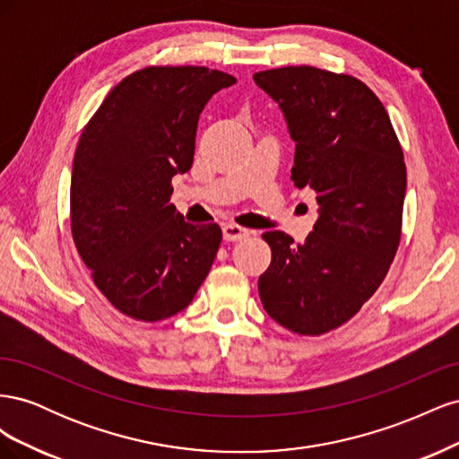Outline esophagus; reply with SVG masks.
Masks as SVG:
<instances>
[{
	"label": "esophagus",
	"mask_w": 459,
	"mask_h": 459,
	"mask_svg": "<svg viewBox=\"0 0 459 459\" xmlns=\"http://www.w3.org/2000/svg\"><path fill=\"white\" fill-rule=\"evenodd\" d=\"M221 231H224V239L226 241H239V239L248 238V233H251L247 228H241L238 224H224Z\"/></svg>",
	"instance_id": "obj_1"
}]
</instances>
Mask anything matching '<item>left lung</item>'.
Returning <instances> with one entry per match:
<instances>
[{"label": "left lung", "instance_id": "8db88e82", "mask_svg": "<svg viewBox=\"0 0 459 459\" xmlns=\"http://www.w3.org/2000/svg\"><path fill=\"white\" fill-rule=\"evenodd\" d=\"M256 86L280 105L299 189L316 191L317 220L302 245L285 231L260 275L264 310L299 335L342 325L377 290L400 243L404 152L383 103L364 82L316 66L262 71Z\"/></svg>", "mask_w": 459, "mask_h": 459}]
</instances>
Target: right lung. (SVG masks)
I'll use <instances>...</instances> for the list:
<instances>
[{"instance_id":"1","label":"right lung","mask_w":459,"mask_h":459,"mask_svg":"<svg viewBox=\"0 0 459 459\" xmlns=\"http://www.w3.org/2000/svg\"><path fill=\"white\" fill-rule=\"evenodd\" d=\"M233 84L206 66H147L107 93L80 135L73 239L97 289L134 319L182 312L211 272L221 230L187 224L170 182L191 169L204 105Z\"/></svg>"}]
</instances>
